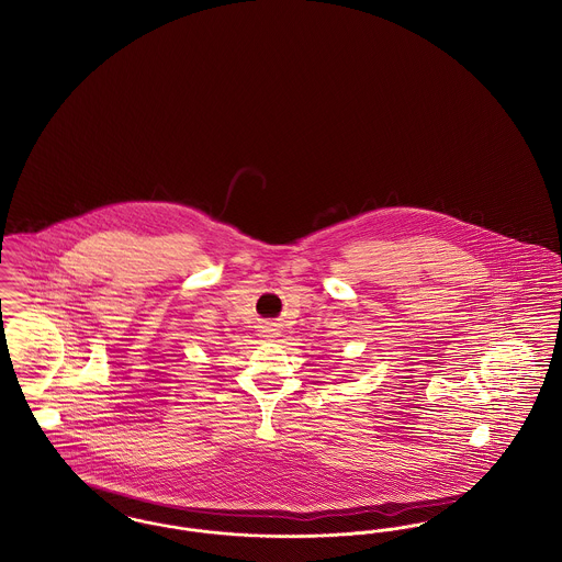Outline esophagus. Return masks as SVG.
<instances>
[{"label": "esophagus", "instance_id": "34e87169", "mask_svg": "<svg viewBox=\"0 0 562 562\" xmlns=\"http://www.w3.org/2000/svg\"><path fill=\"white\" fill-rule=\"evenodd\" d=\"M268 337H271V335H268Z\"/></svg>", "mask_w": 562, "mask_h": 562}]
</instances>
